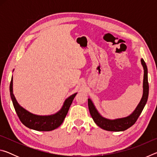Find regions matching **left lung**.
Masks as SVG:
<instances>
[{"label":"left lung","instance_id":"8db88e82","mask_svg":"<svg viewBox=\"0 0 157 157\" xmlns=\"http://www.w3.org/2000/svg\"><path fill=\"white\" fill-rule=\"evenodd\" d=\"M141 63L144 69V76H143V97L140 100L139 104L138 105L136 109L134 111L131 115L125 117V118H118L115 120H109L103 118L100 114L98 113L94 105L93 104L91 99H88V106L89 112L91 113L92 118L98 126L105 130L111 132H121L129 128L133 124L136 123L137 119L141 113L147 101L149 94V84L147 79V68L145 64L144 60L141 59Z\"/></svg>","mask_w":157,"mask_h":157}]
</instances>
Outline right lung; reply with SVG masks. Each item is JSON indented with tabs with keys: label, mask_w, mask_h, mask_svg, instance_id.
<instances>
[{
	"label": "right lung",
	"mask_w": 157,
	"mask_h": 157,
	"mask_svg": "<svg viewBox=\"0 0 157 157\" xmlns=\"http://www.w3.org/2000/svg\"><path fill=\"white\" fill-rule=\"evenodd\" d=\"M10 91L13 105L21 123L28 128L43 132L52 131L59 127L62 124L69 108L72 104L74 98L77 95L76 93L68 97L64 101L62 109L57 113L50 116H37L29 112L18 105L13 94V78H12L10 82Z\"/></svg>",
	"instance_id": "1"
}]
</instances>
